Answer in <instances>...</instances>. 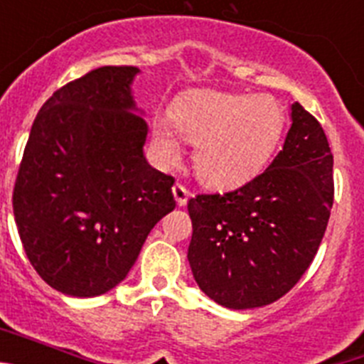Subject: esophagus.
<instances>
[{"label": "esophagus", "instance_id": "obj_1", "mask_svg": "<svg viewBox=\"0 0 364 364\" xmlns=\"http://www.w3.org/2000/svg\"><path fill=\"white\" fill-rule=\"evenodd\" d=\"M173 197H175L176 205H178V208H182V205L188 204L189 197H191V193H189L188 189L184 188V186L175 184V186H173Z\"/></svg>", "mask_w": 364, "mask_h": 364}]
</instances>
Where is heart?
Wrapping results in <instances>:
<instances>
[{
	"label": "heart",
	"mask_w": 364,
	"mask_h": 364,
	"mask_svg": "<svg viewBox=\"0 0 364 364\" xmlns=\"http://www.w3.org/2000/svg\"><path fill=\"white\" fill-rule=\"evenodd\" d=\"M284 129L286 111L273 96L197 91L180 98L171 117H154L153 156L159 166H171L186 138L193 144V169L202 184L239 188L264 169Z\"/></svg>",
	"instance_id": "obj_1"
}]
</instances>
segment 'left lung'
Returning <instances> with one entry per match:
<instances>
[{
  "mask_svg": "<svg viewBox=\"0 0 364 364\" xmlns=\"http://www.w3.org/2000/svg\"><path fill=\"white\" fill-rule=\"evenodd\" d=\"M264 173L226 195H198L188 260L198 288L217 304H272L310 268L333 204V154L323 127L301 104Z\"/></svg>",
  "mask_w": 364,
  "mask_h": 364,
  "instance_id": "obj_1",
  "label": "left lung"
}]
</instances>
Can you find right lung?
Wrapping results in <instances>:
<instances>
[{
	"label": "right lung",
	"instance_id": "obj_1",
	"mask_svg": "<svg viewBox=\"0 0 364 364\" xmlns=\"http://www.w3.org/2000/svg\"><path fill=\"white\" fill-rule=\"evenodd\" d=\"M136 67H100L58 89L32 124L14 188L31 264L54 290L96 297L120 284L154 224L175 210L173 176L144 154Z\"/></svg>",
	"mask_w": 364,
	"mask_h": 364
}]
</instances>
